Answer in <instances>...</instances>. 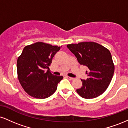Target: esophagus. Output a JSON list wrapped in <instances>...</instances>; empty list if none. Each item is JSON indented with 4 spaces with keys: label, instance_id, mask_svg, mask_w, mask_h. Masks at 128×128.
<instances>
[{
    "label": "esophagus",
    "instance_id": "obj_1",
    "mask_svg": "<svg viewBox=\"0 0 128 128\" xmlns=\"http://www.w3.org/2000/svg\"><path fill=\"white\" fill-rule=\"evenodd\" d=\"M67 78L68 79H69V80H73V79H74V78H73L69 77V76H67Z\"/></svg>",
    "mask_w": 128,
    "mask_h": 128
}]
</instances>
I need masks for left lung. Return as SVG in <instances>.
<instances>
[{"mask_svg":"<svg viewBox=\"0 0 128 128\" xmlns=\"http://www.w3.org/2000/svg\"><path fill=\"white\" fill-rule=\"evenodd\" d=\"M67 47L75 55L80 65L86 66L89 72L86 80L81 79L82 86L76 90L85 99H93L108 88L114 72V64L110 50L92 42L69 44Z\"/></svg>","mask_w":128,"mask_h":128,"instance_id":"8db88e82","label":"left lung"}]
</instances>
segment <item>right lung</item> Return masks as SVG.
<instances>
[{
  "mask_svg": "<svg viewBox=\"0 0 128 128\" xmlns=\"http://www.w3.org/2000/svg\"><path fill=\"white\" fill-rule=\"evenodd\" d=\"M61 47L42 42L26 46L17 61L19 82L29 96L36 99H45L56 90L62 76H55L48 70L52 58Z\"/></svg>",
  "mask_w": 128,
  "mask_h": 128,
  "instance_id": "add662e5",
  "label": "right lung"
}]
</instances>
